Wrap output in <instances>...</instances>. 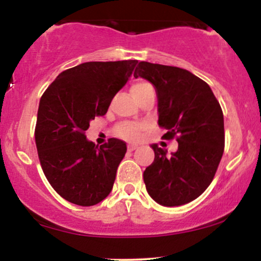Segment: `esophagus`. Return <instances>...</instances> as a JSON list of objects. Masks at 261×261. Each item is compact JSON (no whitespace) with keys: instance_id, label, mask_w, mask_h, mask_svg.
<instances>
[{"instance_id":"esophagus-1","label":"esophagus","mask_w":261,"mask_h":261,"mask_svg":"<svg viewBox=\"0 0 261 261\" xmlns=\"http://www.w3.org/2000/svg\"><path fill=\"white\" fill-rule=\"evenodd\" d=\"M136 147H138V145H135V144H128L127 150H128V151H134V150H135Z\"/></svg>"}]
</instances>
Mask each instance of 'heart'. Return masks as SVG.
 Returning <instances> with one entry per match:
<instances>
[{"label":"heart","instance_id":"1","mask_svg":"<svg viewBox=\"0 0 261 261\" xmlns=\"http://www.w3.org/2000/svg\"><path fill=\"white\" fill-rule=\"evenodd\" d=\"M151 89V85L147 84L145 81H136L134 82L133 86H131V94L134 95V97H139L140 95L144 94L146 90ZM144 128L142 125H138V123H131V122H126V123H121L119 127L116 128L117 135L121 136L123 139H136L139 136L140 131Z\"/></svg>","mask_w":261,"mask_h":261}]
</instances>
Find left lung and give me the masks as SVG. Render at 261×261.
<instances>
[{"label": "left lung", "mask_w": 261, "mask_h": 261, "mask_svg": "<svg viewBox=\"0 0 261 261\" xmlns=\"http://www.w3.org/2000/svg\"><path fill=\"white\" fill-rule=\"evenodd\" d=\"M135 77L152 85L158 96L159 125L177 150L167 153L156 144L153 163L144 171L149 195L163 206H180L207 189L224 152V115L210 86L201 79L174 66L142 61Z\"/></svg>", "instance_id": "1"}]
</instances>
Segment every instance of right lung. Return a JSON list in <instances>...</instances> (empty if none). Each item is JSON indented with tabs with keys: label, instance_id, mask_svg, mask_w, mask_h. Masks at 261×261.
Returning a JSON list of instances; mask_svg holds the SVG:
<instances>
[{
	"label": "right lung",
	"instance_id": "right-lung-1",
	"mask_svg": "<svg viewBox=\"0 0 261 261\" xmlns=\"http://www.w3.org/2000/svg\"><path fill=\"white\" fill-rule=\"evenodd\" d=\"M138 60L85 62L60 73L43 92L35 140L43 174L60 196L92 206L111 193L126 144L110 139L96 146L85 136L91 120L108 112Z\"/></svg>",
	"mask_w": 261,
	"mask_h": 261
}]
</instances>
